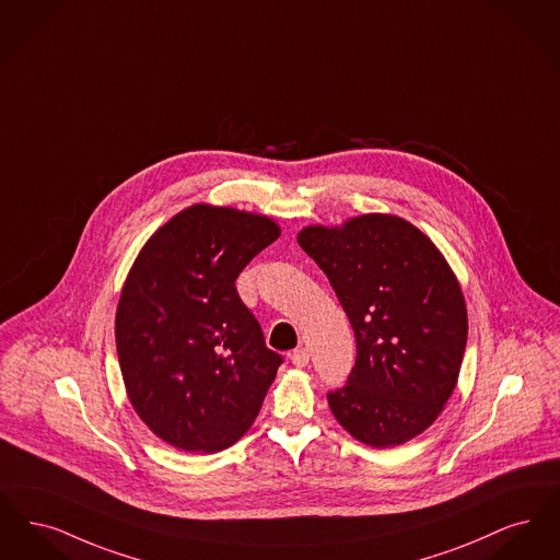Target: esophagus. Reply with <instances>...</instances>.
Instances as JSON below:
<instances>
[{
	"label": "esophagus",
	"instance_id": "1",
	"mask_svg": "<svg viewBox=\"0 0 560 560\" xmlns=\"http://www.w3.org/2000/svg\"><path fill=\"white\" fill-rule=\"evenodd\" d=\"M291 362L296 365V368H305V365L310 364V351H307L305 347L294 349V351H292Z\"/></svg>",
	"mask_w": 560,
	"mask_h": 560
}]
</instances>
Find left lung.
<instances>
[{
    "label": "left lung",
    "mask_w": 560,
    "mask_h": 560,
    "mask_svg": "<svg viewBox=\"0 0 560 560\" xmlns=\"http://www.w3.org/2000/svg\"><path fill=\"white\" fill-rule=\"evenodd\" d=\"M299 246L330 280L355 335V365L328 406L372 447L433 424L456 387L466 349V305L438 246L393 215L342 228L312 225Z\"/></svg>",
    "instance_id": "1"
}]
</instances>
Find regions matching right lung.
Instances as JSON below:
<instances>
[{"instance_id":"1","label":"right lung","mask_w":560,"mask_h":560,"mask_svg":"<svg viewBox=\"0 0 560 560\" xmlns=\"http://www.w3.org/2000/svg\"><path fill=\"white\" fill-rule=\"evenodd\" d=\"M280 236L264 215L195 205L142 248L115 322L127 395L163 441L219 452L248 431L284 358L236 291Z\"/></svg>"}]
</instances>
